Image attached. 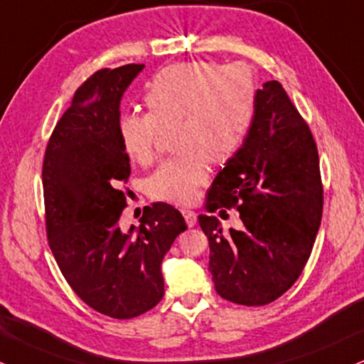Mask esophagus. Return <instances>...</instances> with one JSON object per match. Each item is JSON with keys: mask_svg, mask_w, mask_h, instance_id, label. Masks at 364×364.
<instances>
[{"mask_svg": "<svg viewBox=\"0 0 364 364\" xmlns=\"http://www.w3.org/2000/svg\"><path fill=\"white\" fill-rule=\"evenodd\" d=\"M181 213H182V216H183V219H186V223H187V226L189 228H192V226H196V223H197V214L194 213V210H191V209H181Z\"/></svg>", "mask_w": 364, "mask_h": 364, "instance_id": "34e87169", "label": "esophagus"}]
</instances>
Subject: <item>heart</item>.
<instances>
[{"label": "heart", "mask_w": 364, "mask_h": 364, "mask_svg": "<svg viewBox=\"0 0 364 364\" xmlns=\"http://www.w3.org/2000/svg\"><path fill=\"white\" fill-rule=\"evenodd\" d=\"M258 89L245 64L187 62L170 65L148 84V113H124L118 129L123 150L133 161L150 165L164 129L177 128L181 155L165 160L150 177L151 197L191 204L208 182L210 164H226L253 127Z\"/></svg>", "instance_id": "heart-1"}]
</instances>
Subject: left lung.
<instances>
[{"instance_id":"8db88e82","label":"left lung","mask_w":364,"mask_h":364,"mask_svg":"<svg viewBox=\"0 0 364 364\" xmlns=\"http://www.w3.org/2000/svg\"><path fill=\"white\" fill-rule=\"evenodd\" d=\"M324 205L319 154L307 121L278 80L258 89L257 114L241 150L208 192L209 213H240V230L199 216L209 270L223 299L267 306L297 282L319 231Z\"/></svg>"}]
</instances>
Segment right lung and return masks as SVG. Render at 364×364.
<instances>
[{
    "mask_svg": "<svg viewBox=\"0 0 364 364\" xmlns=\"http://www.w3.org/2000/svg\"><path fill=\"white\" fill-rule=\"evenodd\" d=\"M143 64L100 69L80 84L45 148V230L75 295L113 319H133L164 297L160 264L187 230L173 205L143 209L124 231L129 156L119 140V101Z\"/></svg>",
    "mask_w": 364,
    "mask_h": 364,
    "instance_id": "right-lung-1",
    "label": "right lung"
}]
</instances>
